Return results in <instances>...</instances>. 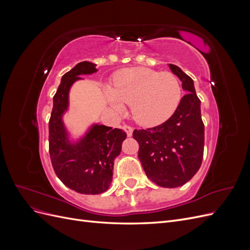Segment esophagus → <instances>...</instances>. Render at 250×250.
Instances as JSON below:
<instances>
[{"label": "esophagus", "mask_w": 250, "mask_h": 250, "mask_svg": "<svg viewBox=\"0 0 250 250\" xmlns=\"http://www.w3.org/2000/svg\"><path fill=\"white\" fill-rule=\"evenodd\" d=\"M123 129L126 131L128 137H131L132 135V131H133V128L130 125H124L123 126Z\"/></svg>", "instance_id": "esophagus-1"}]
</instances>
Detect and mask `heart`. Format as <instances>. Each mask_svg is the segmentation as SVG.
<instances>
[{
    "mask_svg": "<svg viewBox=\"0 0 250 250\" xmlns=\"http://www.w3.org/2000/svg\"><path fill=\"white\" fill-rule=\"evenodd\" d=\"M107 94L112 105L122 110L131 104V115L144 126H156L172 117L183 98V87L175 75L146 67L121 72Z\"/></svg>",
    "mask_w": 250,
    "mask_h": 250,
    "instance_id": "1",
    "label": "heart"
}]
</instances>
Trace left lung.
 Listing matches in <instances>:
<instances>
[{
	"instance_id": "8db88e82",
	"label": "left lung",
	"mask_w": 250,
	"mask_h": 250,
	"mask_svg": "<svg viewBox=\"0 0 250 250\" xmlns=\"http://www.w3.org/2000/svg\"><path fill=\"white\" fill-rule=\"evenodd\" d=\"M170 70L183 81L188 94L166 122L147 129H134L139 143V160L147 177L163 188L185 185L199 170L204 149V124L200 100L193 80L178 66Z\"/></svg>"
}]
</instances>
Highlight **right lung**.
Listing matches in <instances>:
<instances>
[{"label":"right lung","mask_w":250,"mask_h":250,"mask_svg":"<svg viewBox=\"0 0 250 250\" xmlns=\"http://www.w3.org/2000/svg\"><path fill=\"white\" fill-rule=\"evenodd\" d=\"M97 71L96 64L82 62L65 73L53 97L49 121V152L57 177L71 190L95 195L107 190L112 179L113 162L127 134L119 128L95 125L77 144H71L62 121L67 108L69 90L79 75Z\"/></svg>","instance_id":"right-lung-1"}]
</instances>
